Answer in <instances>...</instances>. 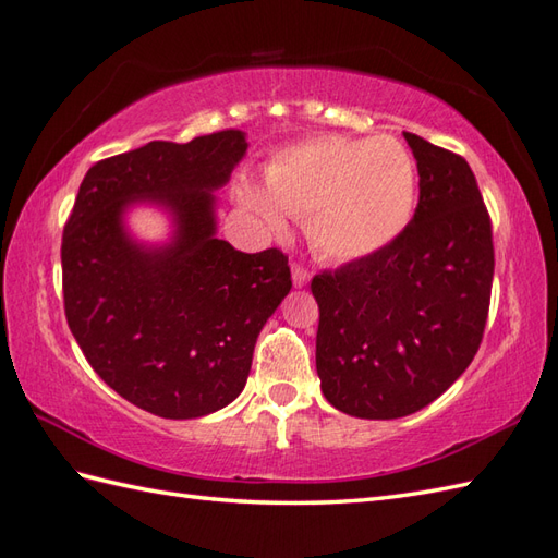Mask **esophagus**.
Wrapping results in <instances>:
<instances>
[{"label":"esophagus","instance_id":"esophagus-1","mask_svg":"<svg viewBox=\"0 0 558 558\" xmlns=\"http://www.w3.org/2000/svg\"><path fill=\"white\" fill-rule=\"evenodd\" d=\"M291 275H293V283L299 289H303V287H307V281H311V271H307L303 265H299V263H293L291 265Z\"/></svg>","mask_w":558,"mask_h":558}]
</instances>
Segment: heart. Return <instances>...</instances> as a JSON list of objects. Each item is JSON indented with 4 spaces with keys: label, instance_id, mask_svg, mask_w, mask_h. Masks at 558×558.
I'll list each match as a JSON object with an SVG mask.
<instances>
[{
    "label": "heart",
    "instance_id": "1",
    "mask_svg": "<svg viewBox=\"0 0 558 558\" xmlns=\"http://www.w3.org/2000/svg\"><path fill=\"white\" fill-rule=\"evenodd\" d=\"M267 191L243 181L239 197L265 225L283 213L307 217V239L337 263L373 257L401 236L417 205V167L389 135L325 133L289 147L265 174Z\"/></svg>",
    "mask_w": 558,
    "mask_h": 558
}]
</instances>
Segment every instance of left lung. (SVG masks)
<instances>
[{"instance_id": "1", "label": "left lung", "mask_w": 558, "mask_h": 558, "mask_svg": "<svg viewBox=\"0 0 558 558\" xmlns=\"http://www.w3.org/2000/svg\"><path fill=\"white\" fill-rule=\"evenodd\" d=\"M403 135L420 174L411 225L387 251L311 283L322 393L365 420L403 417L439 399L473 363L489 313L492 221L473 169Z\"/></svg>"}]
</instances>
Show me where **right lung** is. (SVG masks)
<instances>
[{
    "instance_id": "add662e5",
    "label": "right lung",
    "mask_w": 558,
    "mask_h": 558,
    "mask_svg": "<svg viewBox=\"0 0 558 558\" xmlns=\"http://www.w3.org/2000/svg\"><path fill=\"white\" fill-rule=\"evenodd\" d=\"M245 150V133L231 129L102 159L64 227L69 329L95 373L153 415L203 417L236 399L259 331L291 291L277 247L251 255L217 239L215 191ZM138 204L170 217L167 244L128 231Z\"/></svg>"
}]
</instances>
